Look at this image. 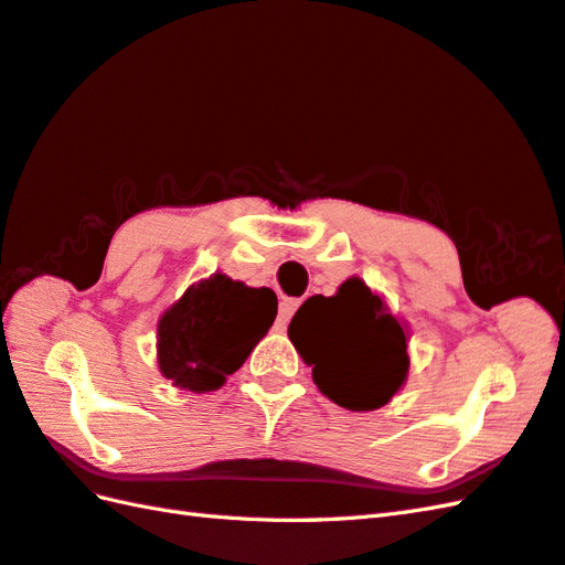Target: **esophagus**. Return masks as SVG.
Returning a JSON list of instances; mask_svg holds the SVG:
<instances>
[{"label": "esophagus", "instance_id": "34e87169", "mask_svg": "<svg viewBox=\"0 0 565 565\" xmlns=\"http://www.w3.org/2000/svg\"><path fill=\"white\" fill-rule=\"evenodd\" d=\"M300 300L298 298H284L279 303V318H277V330H284V327L288 324V320L294 318V312L298 310Z\"/></svg>", "mask_w": 565, "mask_h": 565}]
</instances>
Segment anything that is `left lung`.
I'll use <instances>...</instances> for the list:
<instances>
[{"mask_svg":"<svg viewBox=\"0 0 565 565\" xmlns=\"http://www.w3.org/2000/svg\"><path fill=\"white\" fill-rule=\"evenodd\" d=\"M288 337L322 395L351 412L387 404L409 371L402 324L361 279L344 281L337 296L308 298Z\"/></svg>","mask_w":565,"mask_h":565,"instance_id":"8db88e82","label":"left lung"}]
</instances>
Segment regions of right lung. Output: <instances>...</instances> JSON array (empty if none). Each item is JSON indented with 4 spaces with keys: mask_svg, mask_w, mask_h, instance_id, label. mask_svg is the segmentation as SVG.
Instances as JSON below:
<instances>
[{
    "mask_svg": "<svg viewBox=\"0 0 565 565\" xmlns=\"http://www.w3.org/2000/svg\"><path fill=\"white\" fill-rule=\"evenodd\" d=\"M277 318V296L214 274L190 286L159 322V369L192 392L218 390Z\"/></svg>",
    "mask_w": 565,
    "mask_h": 565,
    "instance_id": "add662e5",
    "label": "right lung"
}]
</instances>
